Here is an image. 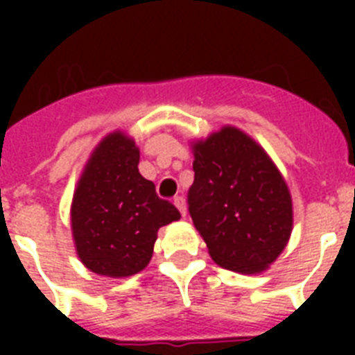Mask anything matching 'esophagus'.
I'll return each instance as SVG.
<instances>
[{
    "label": "esophagus",
    "instance_id": "1",
    "mask_svg": "<svg viewBox=\"0 0 355 355\" xmlns=\"http://www.w3.org/2000/svg\"><path fill=\"white\" fill-rule=\"evenodd\" d=\"M173 202H175V206H177L178 210H180V214H182V217L186 216V199H184L182 195H177V197L173 199Z\"/></svg>",
    "mask_w": 355,
    "mask_h": 355
}]
</instances>
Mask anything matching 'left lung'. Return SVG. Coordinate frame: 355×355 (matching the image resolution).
Listing matches in <instances>:
<instances>
[{
  "instance_id": "left-lung-1",
  "label": "left lung",
  "mask_w": 355,
  "mask_h": 355,
  "mask_svg": "<svg viewBox=\"0 0 355 355\" xmlns=\"http://www.w3.org/2000/svg\"><path fill=\"white\" fill-rule=\"evenodd\" d=\"M193 155L188 210L211 259L237 272L263 270L291 236V195L282 175L234 127L199 141Z\"/></svg>"
}]
</instances>
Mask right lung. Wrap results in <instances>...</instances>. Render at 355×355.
<instances>
[{
    "label": "right lung",
    "instance_id": "1",
    "mask_svg": "<svg viewBox=\"0 0 355 355\" xmlns=\"http://www.w3.org/2000/svg\"><path fill=\"white\" fill-rule=\"evenodd\" d=\"M132 139L114 132L103 139L79 180L71 230L80 261L97 275H136L149 263L156 232L180 211L156 193L138 171Z\"/></svg>",
    "mask_w": 355,
    "mask_h": 355
}]
</instances>
